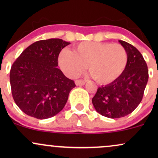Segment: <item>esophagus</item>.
Wrapping results in <instances>:
<instances>
[{
  "label": "esophagus",
  "instance_id": "34e87169",
  "mask_svg": "<svg viewBox=\"0 0 158 158\" xmlns=\"http://www.w3.org/2000/svg\"><path fill=\"white\" fill-rule=\"evenodd\" d=\"M75 84L77 85H83L85 84V81L81 80V79H79V80H76L75 81Z\"/></svg>",
  "mask_w": 158,
  "mask_h": 158
}]
</instances>
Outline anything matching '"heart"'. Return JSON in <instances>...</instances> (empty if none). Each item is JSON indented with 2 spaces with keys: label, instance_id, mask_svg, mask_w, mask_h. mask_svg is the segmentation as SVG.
<instances>
[{
  "label": "heart",
  "instance_id": "heart-1",
  "mask_svg": "<svg viewBox=\"0 0 158 158\" xmlns=\"http://www.w3.org/2000/svg\"><path fill=\"white\" fill-rule=\"evenodd\" d=\"M128 55L124 47L109 42L84 41L73 49V52L63 50L59 63L66 75L76 77L85 67L97 82L108 85L121 77L127 68Z\"/></svg>",
  "mask_w": 158,
  "mask_h": 158
}]
</instances>
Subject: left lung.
<instances>
[{
	"instance_id": "left-lung-1",
	"label": "left lung",
	"mask_w": 158,
	"mask_h": 158,
	"mask_svg": "<svg viewBox=\"0 0 158 158\" xmlns=\"http://www.w3.org/2000/svg\"><path fill=\"white\" fill-rule=\"evenodd\" d=\"M127 50L128 62L125 72L117 81L98 88L92 99L99 114L116 119L131 114L142 100L148 79V70L142 54L135 47L119 40Z\"/></svg>"
}]
</instances>
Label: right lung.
<instances>
[{
    "instance_id": "obj_1",
    "label": "right lung",
    "mask_w": 158,
    "mask_h": 158,
    "mask_svg": "<svg viewBox=\"0 0 158 158\" xmlns=\"http://www.w3.org/2000/svg\"><path fill=\"white\" fill-rule=\"evenodd\" d=\"M70 44L60 39L36 41L12 64L10 73L12 97L23 113L44 119L64 108L76 85L56 67L61 50Z\"/></svg>"
}]
</instances>
